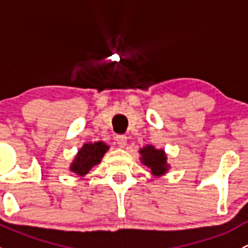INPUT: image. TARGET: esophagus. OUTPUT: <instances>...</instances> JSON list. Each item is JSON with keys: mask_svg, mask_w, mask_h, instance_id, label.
I'll return each instance as SVG.
<instances>
[{"mask_svg": "<svg viewBox=\"0 0 248 248\" xmlns=\"http://www.w3.org/2000/svg\"><path fill=\"white\" fill-rule=\"evenodd\" d=\"M116 142L119 144L120 147H124L127 145V137L126 136H122V134H119L116 136Z\"/></svg>", "mask_w": 248, "mask_h": 248, "instance_id": "34e87169", "label": "esophagus"}]
</instances>
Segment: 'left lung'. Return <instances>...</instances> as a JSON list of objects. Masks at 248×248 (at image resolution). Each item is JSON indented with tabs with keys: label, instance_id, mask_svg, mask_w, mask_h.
I'll list each match as a JSON object with an SVG mask.
<instances>
[{
	"label": "left lung",
	"instance_id": "obj_1",
	"mask_svg": "<svg viewBox=\"0 0 248 248\" xmlns=\"http://www.w3.org/2000/svg\"><path fill=\"white\" fill-rule=\"evenodd\" d=\"M139 154L141 156V163L151 170L154 176H161L168 171L169 164L167 163V155L164 150H157L152 145H147L139 150Z\"/></svg>",
	"mask_w": 248,
	"mask_h": 248
}]
</instances>
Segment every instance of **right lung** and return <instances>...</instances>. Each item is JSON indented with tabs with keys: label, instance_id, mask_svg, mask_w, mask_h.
<instances>
[{
	"label": "right lung",
	"instance_id": "add662e5",
	"mask_svg": "<svg viewBox=\"0 0 248 248\" xmlns=\"http://www.w3.org/2000/svg\"><path fill=\"white\" fill-rule=\"evenodd\" d=\"M109 146L103 141L87 142L78 151L73 163L71 164V170L80 177L85 176L94 166L101 163L104 154L108 151Z\"/></svg>",
	"mask_w": 248,
	"mask_h": 248
}]
</instances>
